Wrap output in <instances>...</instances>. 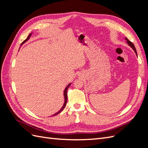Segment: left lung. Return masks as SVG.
Instances as JSON below:
<instances>
[{
  "label": "left lung",
  "instance_id": "obj_1",
  "mask_svg": "<svg viewBox=\"0 0 148 148\" xmlns=\"http://www.w3.org/2000/svg\"><path fill=\"white\" fill-rule=\"evenodd\" d=\"M125 39H126L127 40V43L129 44V46H130L132 48H133V50L134 51H135V53H136V54L137 55V52H136V48H135V46H134V44H133V42H132L131 41H129V40L126 38H125Z\"/></svg>",
  "mask_w": 148,
  "mask_h": 148
}]
</instances>
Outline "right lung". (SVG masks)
I'll return each mask as SVG.
<instances>
[{
	"mask_svg": "<svg viewBox=\"0 0 148 148\" xmlns=\"http://www.w3.org/2000/svg\"><path fill=\"white\" fill-rule=\"evenodd\" d=\"M31 34H29V35H28V38H26L25 41L22 42V44H23L24 42H25L26 41H27V40H28L29 39V37L31 36ZM70 86V83L68 85V86H67L66 87V88L65 89V90H64V97H65V102H64V106H63V107H62L61 108V109L59 111V112H57L56 113V114H53V115H52V116H55V115H57V114H59V113H60L61 112L64 110V109L65 108V107L66 106V102H67V90H68V88H69V86Z\"/></svg>",
	"mask_w": 148,
	"mask_h": 148,
	"instance_id": "obj_1",
	"label": "right lung"
}]
</instances>
